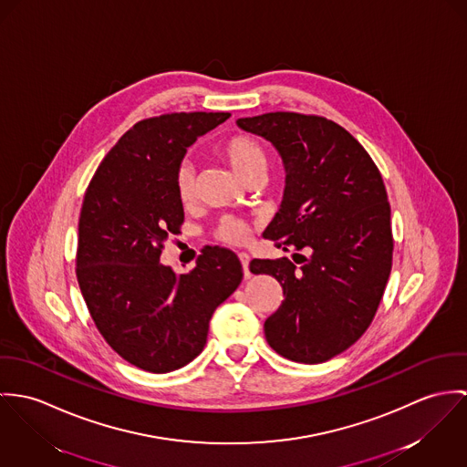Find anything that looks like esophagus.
<instances>
[{"mask_svg": "<svg viewBox=\"0 0 467 467\" xmlns=\"http://www.w3.org/2000/svg\"><path fill=\"white\" fill-rule=\"evenodd\" d=\"M238 258H240V263H242V266H244V275L249 277V275H251V270H249L251 256H249L247 253H238Z\"/></svg>", "mask_w": 467, "mask_h": 467, "instance_id": "1", "label": "esophagus"}]
</instances>
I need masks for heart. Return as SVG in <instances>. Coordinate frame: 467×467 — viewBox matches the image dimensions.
I'll return each instance as SVG.
<instances>
[{
    "instance_id": "heart-1",
    "label": "heart",
    "mask_w": 467,
    "mask_h": 467,
    "mask_svg": "<svg viewBox=\"0 0 467 467\" xmlns=\"http://www.w3.org/2000/svg\"><path fill=\"white\" fill-rule=\"evenodd\" d=\"M218 154L225 159V162L234 170V173L242 181H247L249 177H253L256 173H265L266 154H265L263 147L259 145L258 140L249 134H234V136L223 140L218 145ZM175 192L182 204L192 202V199L195 195V171H193L192 164L184 162L177 168ZM218 236L223 242L238 245V244L247 242L249 229L245 223H242L238 220L225 218L220 223Z\"/></svg>"
}]
</instances>
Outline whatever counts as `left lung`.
<instances>
[{"label":"left lung","instance_id":"obj_1","mask_svg":"<svg viewBox=\"0 0 467 467\" xmlns=\"http://www.w3.org/2000/svg\"><path fill=\"white\" fill-rule=\"evenodd\" d=\"M236 125L272 143L286 173L263 238L310 253L301 268L286 258L251 261V272L274 275L285 296L265 320V338L288 360L326 362L365 333L390 275L383 179L362 145L326 118L268 112Z\"/></svg>","mask_w":467,"mask_h":467}]
</instances>
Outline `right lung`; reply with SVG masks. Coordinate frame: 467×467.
<instances>
[{
    "mask_svg": "<svg viewBox=\"0 0 467 467\" xmlns=\"http://www.w3.org/2000/svg\"><path fill=\"white\" fill-rule=\"evenodd\" d=\"M229 112H173L136 123L99 166L80 211L77 277L107 344L156 374L195 360L214 310L238 288L244 268L223 247H206L190 274L175 275L161 249L179 234L184 208L175 173L197 138Z\"/></svg>",
    "mask_w": 467,
    "mask_h": 467,
    "instance_id": "add662e5",
    "label": "right lung"
}]
</instances>
